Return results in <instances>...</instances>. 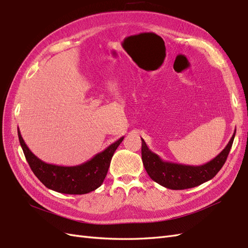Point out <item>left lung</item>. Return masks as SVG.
I'll use <instances>...</instances> for the list:
<instances>
[{
	"label": "left lung",
	"mask_w": 248,
	"mask_h": 248,
	"mask_svg": "<svg viewBox=\"0 0 248 248\" xmlns=\"http://www.w3.org/2000/svg\"><path fill=\"white\" fill-rule=\"evenodd\" d=\"M235 135L236 132H233L229 144L215 158L200 166L165 162L148 148L142 139V159L145 170L152 180L167 189L185 190L194 188L212 179L222 168L232 148Z\"/></svg>",
	"instance_id": "1"
}]
</instances>
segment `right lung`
<instances>
[{"label": "right lung", "instance_id": "obj_1", "mask_svg": "<svg viewBox=\"0 0 248 248\" xmlns=\"http://www.w3.org/2000/svg\"><path fill=\"white\" fill-rule=\"evenodd\" d=\"M17 135L25 157L35 176L48 189L72 195H81L95 191L103 184L113 153L124 139V137L120 138L88 162L78 166L65 167L43 162L28 148L19 129H17Z\"/></svg>", "mask_w": 248, "mask_h": 248}]
</instances>
